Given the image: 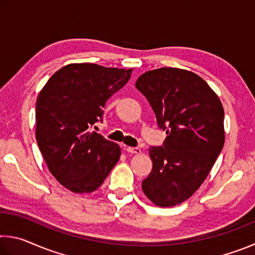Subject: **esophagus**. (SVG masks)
Here are the masks:
<instances>
[{
  "label": "esophagus",
  "instance_id": "34e87169",
  "mask_svg": "<svg viewBox=\"0 0 255 255\" xmlns=\"http://www.w3.org/2000/svg\"><path fill=\"white\" fill-rule=\"evenodd\" d=\"M125 150H127L128 153H130V154H139L140 153V148H138V147H125Z\"/></svg>",
  "mask_w": 255,
  "mask_h": 255
}]
</instances>
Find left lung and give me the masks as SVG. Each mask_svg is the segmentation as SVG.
I'll use <instances>...</instances> for the list:
<instances>
[{
  "instance_id": "8db88e82",
  "label": "left lung",
  "mask_w": 255,
  "mask_h": 255,
  "mask_svg": "<svg viewBox=\"0 0 255 255\" xmlns=\"http://www.w3.org/2000/svg\"><path fill=\"white\" fill-rule=\"evenodd\" d=\"M136 88L167 135L162 146L148 149L153 169L141 189L155 205H179L200 187L222 152V102L200 76L180 68L146 72L138 77Z\"/></svg>"
}]
</instances>
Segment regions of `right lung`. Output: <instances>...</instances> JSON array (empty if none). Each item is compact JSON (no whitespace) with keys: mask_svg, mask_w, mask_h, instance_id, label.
Returning a JSON list of instances; mask_svg holds the SVG:
<instances>
[{"mask_svg":"<svg viewBox=\"0 0 255 255\" xmlns=\"http://www.w3.org/2000/svg\"><path fill=\"white\" fill-rule=\"evenodd\" d=\"M132 70L70 64L42 88L36 103V138L47 166L73 192L97 190L118 162L119 146L92 130L103 108Z\"/></svg>","mask_w":255,"mask_h":255,"instance_id":"1","label":"right lung"}]
</instances>
